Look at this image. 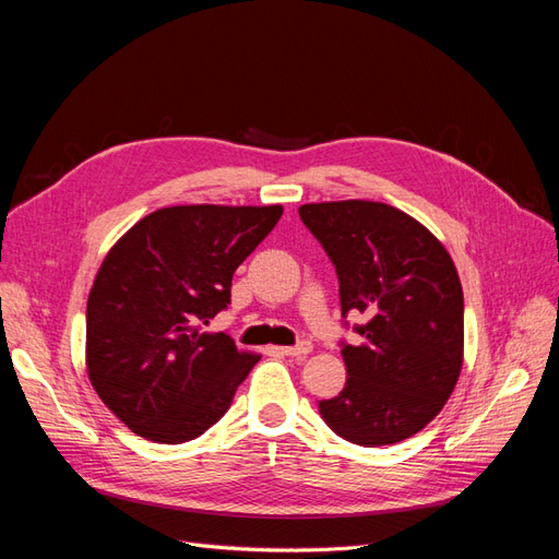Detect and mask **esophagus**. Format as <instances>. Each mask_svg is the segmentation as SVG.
Masks as SVG:
<instances>
[{
    "mask_svg": "<svg viewBox=\"0 0 559 559\" xmlns=\"http://www.w3.org/2000/svg\"><path fill=\"white\" fill-rule=\"evenodd\" d=\"M282 354H286V357H306V354L312 352V343L302 341L298 345H292V347H280Z\"/></svg>",
    "mask_w": 559,
    "mask_h": 559,
    "instance_id": "34e87169",
    "label": "esophagus"
}]
</instances>
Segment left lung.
Listing matches in <instances>:
<instances>
[{
  "label": "left lung",
  "mask_w": 559,
  "mask_h": 559,
  "mask_svg": "<svg viewBox=\"0 0 559 559\" xmlns=\"http://www.w3.org/2000/svg\"><path fill=\"white\" fill-rule=\"evenodd\" d=\"M302 224L341 282L343 317L366 312L359 345H343L345 389L319 401L326 425L364 448L392 445L443 411L464 364V294L448 249L384 202H310Z\"/></svg>",
  "instance_id": "left-lung-1"
}]
</instances>
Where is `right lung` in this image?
<instances>
[{"label": "right lung", "mask_w": 559, "mask_h": 559, "mask_svg": "<svg viewBox=\"0 0 559 559\" xmlns=\"http://www.w3.org/2000/svg\"><path fill=\"white\" fill-rule=\"evenodd\" d=\"M282 205H177L140 218L99 265L86 308V368L107 408L138 436L177 445L230 408L261 354L207 333L238 265Z\"/></svg>", "instance_id": "1"}]
</instances>
